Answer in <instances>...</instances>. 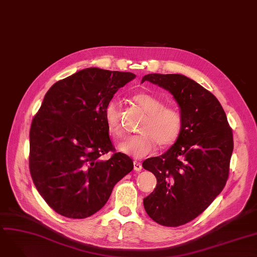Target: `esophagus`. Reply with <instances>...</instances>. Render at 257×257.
Returning a JSON list of instances; mask_svg holds the SVG:
<instances>
[{"mask_svg":"<svg viewBox=\"0 0 257 257\" xmlns=\"http://www.w3.org/2000/svg\"><path fill=\"white\" fill-rule=\"evenodd\" d=\"M134 170H135V172H141V170H142V164L140 162L134 161Z\"/></svg>","mask_w":257,"mask_h":257,"instance_id":"obj_1","label":"esophagus"}]
</instances>
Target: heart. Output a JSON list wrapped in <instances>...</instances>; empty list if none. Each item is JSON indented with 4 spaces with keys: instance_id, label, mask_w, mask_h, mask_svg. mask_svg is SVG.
<instances>
[{
    "instance_id": "1",
    "label": "heart",
    "mask_w": 257,
    "mask_h": 257,
    "mask_svg": "<svg viewBox=\"0 0 257 257\" xmlns=\"http://www.w3.org/2000/svg\"><path fill=\"white\" fill-rule=\"evenodd\" d=\"M133 101L146 116L139 126V135L130 137L119 144L118 149L122 153L141 159L154 153L157 143L165 148L178 140L183 127V116L177 107L164 105L160 98L145 92L134 95ZM104 120L112 136H124L120 106L115 99L106 104Z\"/></svg>"
}]
</instances>
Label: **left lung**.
<instances>
[{"label":"left lung","mask_w":257,"mask_h":257,"mask_svg":"<svg viewBox=\"0 0 257 257\" xmlns=\"http://www.w3.org/2000/svg\"><path fill=\"white\" fill-rule=\"evenodd\" d=\"M173 94L183 116L181 135L166 153L142 163L157 178L155 190L143 199L144 209L158 224L184 225L200 215L221 193L229 176L233 136L216 97L181 74H148L142 81Z\"/></svg>","instance_id":"1"}]
</instances>
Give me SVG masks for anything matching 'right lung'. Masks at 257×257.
I'll list each match as a JSON object with an SVG mask.
<instances>
[{
	"label": "right lung",
	"instance_id": "right-lung-1",
	"mask_svg": "<svg viewBox=\"0 0 257 257\" xmlns=\"http://www.w3.org/2000/svg\"><path fill=\"white\" fill-rule=\"evenodd\" d=\"M136 77L131 72L88 68L55 82L30 128L29 168L46 203L70 218L100 210L117 182L133 170L132 159L115 152L104 120L114 94Z\"/></svg>",
	"mask_w": 257,
	"mask_h": 257
}]
</instances>
